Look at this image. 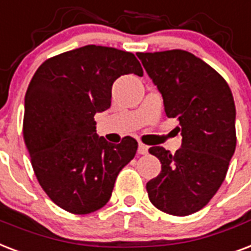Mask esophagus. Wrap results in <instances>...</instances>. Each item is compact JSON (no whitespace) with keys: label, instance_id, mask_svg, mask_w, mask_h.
<instances>
[{"label":"esophagus","instance_id":"esophagus-1","mask_svg":"<svg viewBox=\"0 0 251 251\" xmlns=\"http://www.w3.org/2000/svg\"><path fill=\"white\" fill-rule=\"evenodd\" d=\"M137 152H139V154H147L148 153V147L145 145V144L140 143L139 144V149H137Z\"/></svg>","mask_w":251,"mask_h":251}]
</instances>
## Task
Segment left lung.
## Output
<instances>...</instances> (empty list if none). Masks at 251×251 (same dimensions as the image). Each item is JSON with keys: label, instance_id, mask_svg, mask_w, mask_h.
<instances>
[{"label": "left lung", "instance_id": "left-lung-1", "mask_svg": "<svg viewBox=\"0 0 251 251\" xmlns=\"http://www.w3.org/2000/svg\"><path fill=\"white\" fill-rule=\"evenodd\" d=\"M164 98L165 114L178 118L182 147L174 154L149 148L161 173L147 183L152 204L187 216L208 204L224 182L236 149V106L230 87L212 67L183 50L137 52Z\"/></svg>", "mask_w": 251, "mask_h": 251}]
</instances>
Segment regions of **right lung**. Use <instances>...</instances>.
Here are the masks:
<instances>
[{
    "label": "right lung",
    "mask_w": 251,
    "mask_h": 251,
    "mask_svg": "<svg viewBox=\"0 0 251 251\" xmlns=\"http://www.w3.org/2000/svg\"><path fill=\"white\" fill-rule=\"evenodd\" d=\"M143 75L131 52L85 46L47 59L27 87L23 140L39 184L68 212L98 211L111 198L115 179L137 151L98 137L94 115L111 106V89L123 75Z\"/></svg>",
    "instance_id": "add662e5"
}]
</instances>
